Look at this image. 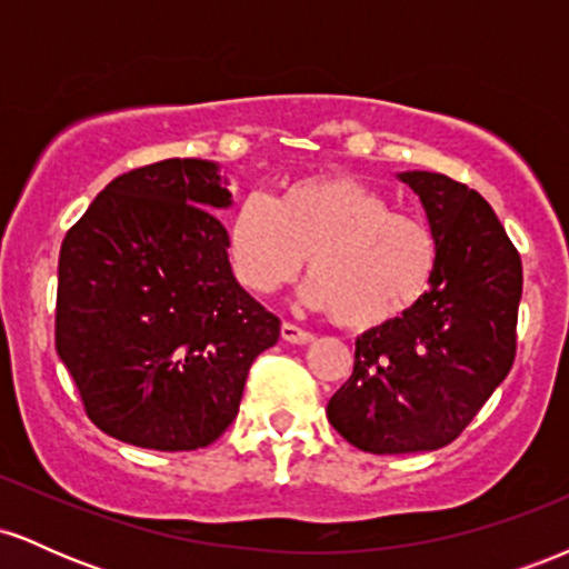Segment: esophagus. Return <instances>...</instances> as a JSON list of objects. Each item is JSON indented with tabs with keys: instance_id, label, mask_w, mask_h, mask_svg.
<instances>
[{
	"instance_id": "1",
	"label": "esophagus",
	"mask_w": 569,
	"mask_h": 569,
	"mask_svg": "<svg viewBox=\"0 0 569 569\" xmlns=\"http://www.w3.org/2000/svg\"><path fill=\"white\" fill-rule=\"evenodd\" d=\"M280 337H283L286 342H291V345H310L312 339H316V337L310 335V331L299 329L297 323H289V321L280 326Z\"/></svg>"
}]
</instances>
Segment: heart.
Returning <instances> with one entry per match:
<instances>
[{"mask_svg":"<svg viewBox=\"0 0 569 569\" xmlns=\"http://www.w3.org/2000/svg\"><path fill=\"white\" fill-rule=\"evenodd\" d=\"M227 248L246 289L291 283L307 259L305 299L350 331L398 321L426 297L439 246L426 221L348 173L286 181L272 200L251 194L232 213Z\"/></svg>","mask_w":569,"mask_h":569,"instance_id":"heart-1","label":"heart"}]
</instances>
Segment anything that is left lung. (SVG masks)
<instances>
[{"instance_id":"1","label":"left lung","mask_w":569,"mask_h":569,"mask_svg":"<svg viewBox=\"0 0 569 569\" xmlns=\"http://www.w3.org/2000/svg\"><path fill=\"white\" fill-rule=\"evenodd\" d=\"M439 246L433 283L403 318L356 339L350 380L326 417L371 455L452 443L506 380L516 358L521 259L476 189L409 171Z\"/></svg>"}]
</instances>
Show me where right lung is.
Here are the masks:
<instances>
[{"instance_id": "add662e5", "label": "right lung", "mask_w": 569, "mask_h": 569, "mask_svg": "<svg viewBox=\"0 0 569 569\" xmlns=\"http://www.w3.org/2000/svg\"><path fill=\"white\" fill-rule=\"evenodd\" d=\"M227 206L213 162L173 158L117 176L63 238L56 350L103 433L189 452L238 417L280 321L232 276Z\"/></svg>"}]
</instances>
